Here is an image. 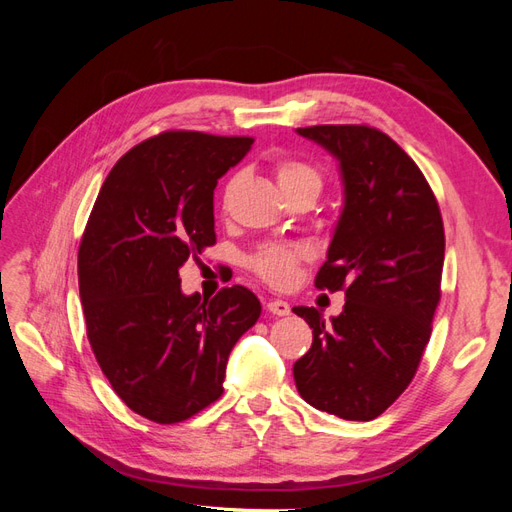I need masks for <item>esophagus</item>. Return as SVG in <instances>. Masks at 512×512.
Here are the masks:
<instances>
[{
	"mask_svg": "<svg viewBox=\"0 0 512 512\" xmlns=\"http://www.w3.org/2000/svg\"><path fill=\"white\" fill-rule=\"evenodd\" d=\"M267 309L273 316H288L290 314V305L282 299H273L267 303Z\"/></svg>",
	"mask_w": 512,
	"mask_h": 512,
	"instance_id": "1",
	"label": "esophagus"
}]
</instances>
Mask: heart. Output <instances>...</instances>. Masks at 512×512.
<instances>
[{"instance_id":"1","label":"heart","mask_w":512,"mask_h":512,"mask_svg":"<svg viewBox=\"0 0 512 512\" xmlns=\"http://www.w3.org/2000/svg\"><path fill=\"white\" fill-rule=\"evenodd\" d=\"M277 183L284 194L299 190H314L316 194L322 188V179L318 170L301 160H282L277 164ZM305 258V250L297 245H267L252 258V269L262 280L273 286H286L292 282L297 265Z\"/></svg>"}]
</instances>
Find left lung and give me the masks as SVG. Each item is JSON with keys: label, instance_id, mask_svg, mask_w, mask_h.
Instances as JSON below:
<instances>
[{"label": "left lung", "instance_id": "1", "mask_svg": "<svg viewBox=\"0 0 512 512\" xmlns=\"http://www.w3.org/2000/svg\"><path fill=\"white\" fill-rule=\"evenodd\" d=\"M339 162L344 209L316 286L344 290L342 314L292 307L312 329L294 363L299 395L346 421H371L408 389L440 301L444 226L421 168L369 126L297 128Z\"/></svg>", "mask_w": 512, "mask_h": 512}]
</instances>
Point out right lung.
<instances>
[{"label": "right lung", "mask_w": 512, "mask_h": 512, "mask_svg": "<svg viewBox=\"0 0 512 512\" xmlns=\"http://www.w3.org/2000/svg\"><path fill=\"white\" fill-rule=\"evenodd\" d=\"M252 143L162 132L113 166L91 209L79 247L89 344L123 404L153 423H181L220 399L228 354L260 316L252 290L203 301L179 277L215 243L213 190Z\"/></svg>", "instance_id": "right-lung-1"}]
</instances>
